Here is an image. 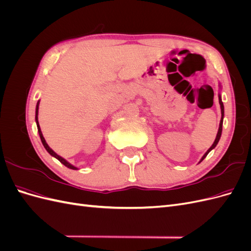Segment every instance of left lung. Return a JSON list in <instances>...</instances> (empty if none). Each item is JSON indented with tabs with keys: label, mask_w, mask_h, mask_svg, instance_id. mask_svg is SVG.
<instances>
[{
	"label": "left lung",
	"mask_w": 251,
	"mask_h": 251,
	"mask_svg": "<svg viewBox=\"0 0 251 251\" xmlns=\"http://www.w3.org/2000/svg\"><path fill=\"white\" fill-rule=\"evenodd\" d=\"M219 102H220V107H221V113H222V118H221V121H220L219 131H218V134H217V137H216V139H215V142L212 143V146L208 149V151H206V153L204 154V156H203L202 159H201V161L203 160V159H204L205 157L207 156V154L209 153V151H210L212 149L216 148V146H217L219 140H220V137H221V134H222V125H223V117H224V105H223V102H222V100H221V96H219Z\"/></svg>",
	"instance_id": "8db88e82"
}]
</instances>
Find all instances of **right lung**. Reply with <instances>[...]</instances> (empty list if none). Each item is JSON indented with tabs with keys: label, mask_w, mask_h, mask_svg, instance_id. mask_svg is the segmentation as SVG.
Listing matches in <instances>:
<instances>
[{
	"label": "right lung",
	"mask_w": 251,
	"mask_h": 251,
	"mask_svg": "<svg viewBox=\"0 0 251 251\" xmlns=\"http://www.w3.org/2000/svg\"><path fill=\"white\" fill-rule=\"evenodd\" d=\"M37 113H39V102H37V104H36V111H35V120H36V125H37V131H39V134H40V137H41V140H42V143H43V146L45 147V149L47 150V151L48 153L51 155V156H53V157H55L57 160H59L60 162H62L65 166H67V168H69V169H71V170H77L76 168H75V166H73L72 164H70L69 162H67L64 158H62L60 156H58L56 153H54V151H53L50 148H49V146L48 144L46 143V140H45V138H44V136H43V134H42V131H41V127H40V125H39V121H37Z\"/></svg>",
	"instance_id": "obj_1"
}]
</instances>
